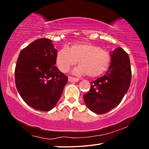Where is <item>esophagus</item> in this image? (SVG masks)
Wrapping results in <instances>:
<instances>
[{
	"label": "esophagus",
	"instance_id": "34e87169",
	"mask_svg": "<svg viewBox=\"0 0 149 149\" xmlns=\"http://www.w3.org/2000/svg\"><path fill=\"white\" fill-rule=\"evenodd\" d=\"M79 79L77 78H74V77H68V81L71 82V83H72V82H78L79 81Z\"/></svg>",
	"mask_w": 149,
	"mask_h": 149
}]
</instances>
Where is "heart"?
Wrapping results in <instances>:
<instances>
[{
  "label": "heart",
  "mask_w": 149,
  "mask_h": 149,
  "mask_svg": "<svg viewBox=\"0 0 149 149\" xmlns=\"http://www.w3.org/2000/svg\"><path fill=\"white\" fill-rule=\"evenodd\" d=\"M80 65L73 70L74 74H87L95 78L107 71L111 62L109 51L90 43L79 42L71 45L69 49L64 48L58 52L56 56V65L60 71L66 72L71 66Z\"/></svg>",
  "instance_id": "heart-1"
}]
</instances>
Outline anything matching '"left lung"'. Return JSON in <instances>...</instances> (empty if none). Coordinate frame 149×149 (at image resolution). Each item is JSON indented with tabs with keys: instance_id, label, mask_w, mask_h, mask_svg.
Returning <instances> with one entry per match:
<instances>
[{
	"instance_id": "left-lung-1",
	"label": "left lung",
	"mask_w": 149,
	"mask_h": 149,
	"mask_svg": "<svg viewBox=\"0 0 149 149\" xmlns=\"http://www.w3.org/2000/svg\"><path fill=\"white\" fill-rule=\"evenodd\" d=\"M111 62L105 75L91 83L83 99L88 108L103 114L118 106L130 87L132 78L129 56L122 48L110 53Z\"/></svg>"
}]
</instances>
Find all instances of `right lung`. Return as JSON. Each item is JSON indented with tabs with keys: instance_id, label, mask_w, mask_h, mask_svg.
<instances>
[{
	"instance_id": "1",
	"label": "right lung",
	"mask_w": 149,
	"mask_h": 149,
	"mask_svg": "<svg viewBox=\"0 0 149 149\" xmlns=\"http://www.w3.org/2000/svg\"><path fill=\"white\" fill-rule=\"evenodd\" d=\"M57 52L52 40L38 39L23 48L17 59V89L23 101L36 110L54 108L67 83L68 77L55 66Z\"/></svg>"
}]
</instances>
